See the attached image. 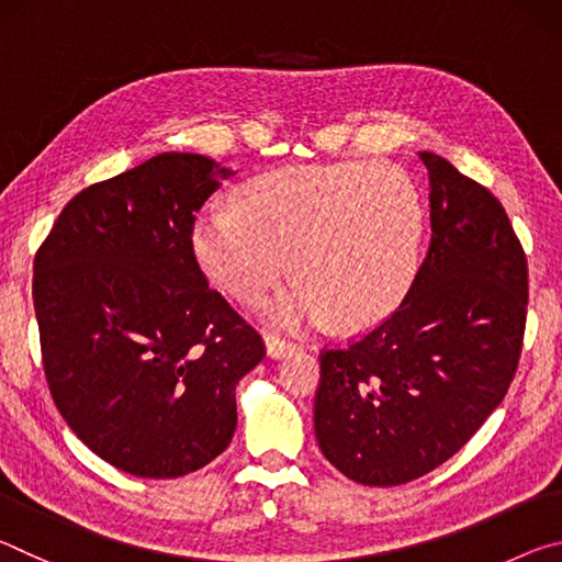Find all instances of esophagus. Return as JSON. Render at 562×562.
<instances>
[{
  "mask_svg": "<svg viewBox=\"0 0 562 562\" xmlns=\"http://www.w3.org/2000/svg\"><path fill=\"white\" fill-rule=\"evenodd\" d=\"M292 349L294 347L290 345V341H284L280 337H274V335H265V355H268L270 359H280Z\"/></svg>",
  "mask_w": 562,
  "mask_h": 562,
  "instance_id": "34e87169",
  "label": "esophagus"
}]
</instances>
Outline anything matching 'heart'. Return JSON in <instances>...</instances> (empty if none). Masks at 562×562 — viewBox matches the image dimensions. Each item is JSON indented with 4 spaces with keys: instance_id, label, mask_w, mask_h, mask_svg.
I'll list each match as a JSON object with an SVG mask.
<instances>
[{
    "instance_id": "heart-1",
    "label": "heart",
    "mask_w": 562,
    "mask_h": 562,
    "mask_svg": "<svg viewBox=\"0 0 562 562\" xmlns=\"http://www.w3.org/2000/svg\"><path fill=\"white\" fill-rule=\"evenodd\" d=\"M237 207L203 211L190 250L215 288L262 297L292 268L300 280L265 304L280 327L382 322L412 288L424 235L422 195L392 164L284 166L237 188Z\"/></svg>"
}]
</instances>
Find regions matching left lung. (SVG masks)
Masks as SVG:
<instances>
[{"label":"left lung","mask_w":562,"mask_h":562,"mask_svg":"<svg viewBox=\"0 0 562 562\" xmlns=\"http://www.w3.org/2000/svg\"><path fill=\"white\" fill-rule=\"evenodd\" d=\"M429 170L431 243L384 325L322 355L315 434L364 486H402L449 461L516 374L528 265L503 205L449 160Z\"/></svg>","instance_id":"obj_1"}]
</instances>
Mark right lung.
<instances>
[{
	"label": "right lung",
	"mask_w": 562,
	"mask_h": 562,
	"mask_svg": "<svg viewBox=\"0 0 562 562\" xmlns=\"http://www.w3.org/2000/svg\"><path fill=\"white\" fill-rule=\"evenodd\" d=\"M235 176L158 154L64 207L34 260L44 372L64 422L140 479L203 469L233 441L235 389L262 339L207 288L195 213Z\"/></svg>",
	"instance_id": "obj_1"
}]
</instances>
